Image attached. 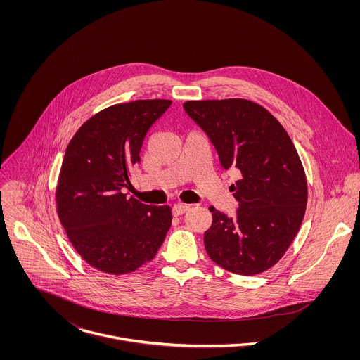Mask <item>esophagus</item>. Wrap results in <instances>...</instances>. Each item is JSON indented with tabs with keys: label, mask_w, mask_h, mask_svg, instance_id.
Wrapping results in <instances>:
<instances>
[{
	"label": "esophagus",
	"mask_w": 360,
	"mask_h": 360,
	"mask_svg": "<svg viewBox=\"0 0 360 360\" xmlns=\"http://www.w3.org/2000/svg\"><path fill=\"white\" fill-rule=\"evenodd\" d=\"M190 207L187 205H174L172 207V213L173 216H180V214H184Z\"/></svg>",
	"instance_id": "34e87169"
}]
</instances>
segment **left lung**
Returning a JSON list of instances; mask_svg holds the SVG:
<instances>
[{"instance_id": "8db88e82", "label": "left lung", "mask_w": 360, "mask_h": 360, "mask_svg": "<svg viewBox=\"0 0 360 360\" xmlns=\"http://www.w3.org/2000/svg\"><path fill=\"white\" fill-rule=\"evenodd\" d=\"M183 108L205 131L221 167L241 174L230 186L240 206L236 214L209 207L206 252L231 273L259 274L283 257L302 224L308 183L300 155L280 122L259 103L229 98L187 101Z\"/></svg>"}]
</instances>
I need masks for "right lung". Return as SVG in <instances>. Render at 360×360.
<instances>
[{"mask_svg": "<svg viewBox=\"0 0 360 360\" xmlns=\"http://www.w3.org/2000/svg\"><path fill=\"white\" fill-rule=\"evenodd\" d=\"M169 100L116 103L91 116L70 140L59 172L56 213L76 252L108 274L131 273L154 259L172 224L167 205L141 204L130 184L147 131Z\"/></svg>", "mask_w": 360, "mask_h": 360, "instance_id": "add662e5", "label": "right lung"}]
</instances>
